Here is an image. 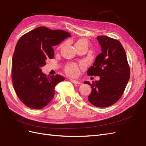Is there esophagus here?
I'll return each instance as SVG.
<instances>
[{"label": "esophagus", "mask_w": 146, "mask_h": 146, "mask_svg": "<svg viewBox=\"0 0 146 146\" xmlns=\"http://www.w3.org/2000/svg\"><path fill=\"white\" fill-rule=\"evenodd\" d=\"M70 81L71 82H72V83H74V84H75L79 85V84H81L80 82H78V81H77V80H72V79H70Z\"/></svg>", "instance_id": "obj_1"}]
</instances>
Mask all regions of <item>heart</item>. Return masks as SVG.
Segmentation results:
<instances>
[{"instance_id":"b5f03b06","label":"heart","mask_w":146,"mask_h":146,"mask_svg":"<svg viewBox=\"0 0 146 146\" xmlns=\"http://www.w3.org/2000/svg\"><path fill=\"white\" fill-rule=\"evenodd\" d=\"M84 42L86 41L84 40V39H80V40H78L76 44H80V43ZM82 66H78L75 63H70L65 67L64 70L68 76L72 77H76L79 75Z\"/></svg>"}]
</instances>
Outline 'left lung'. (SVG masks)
Instances as JSON below:
<instances>
[{"label":"left lung","instance_id":"left-lung-1","mask_svg":"<svg viewBox=\"0 0 146 146\" xmlns=\"http://www.w3.org/2000/svg\"><path fill=\"white\" fill-rule=\"evenodd\" d=\"M102 52L98 55L87 74L100 77V80L90 84V103L98 108H106L115 104L122 96L130 76L127 54L121 43L108 36H97Z\"/></svg>","mask_w":146,"mask_h":146}]
</instances>
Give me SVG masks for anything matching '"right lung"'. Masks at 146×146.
<instances>
[{"instance_id": "obj_1", "label": "right lung", "mask_w": 146, "mask_h": 146, "mask_svg": "<svg viewBox=\"0 0 146 146\" xmlns=\"http://www.w3.org/2000/svg\"><path fill=\"white\" fill-rule=\"evenodd\" d=\"M71 36L62 30L38 27L24 34L16 45L12 58L11 79L18 98L27 107L40 109L52 100L54 87L64 80L59 74L47 77L41 68L54 57L53 46Z\"/></svg>"}]
</instances>
